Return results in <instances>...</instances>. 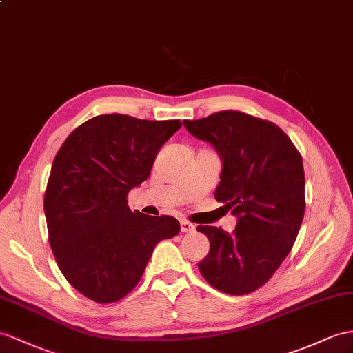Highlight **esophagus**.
<instances>
[{"label":"esophagus","instance_id":"34e87169","mask_svg":"<svg viewBox=\"0 0 353 353\" xmlns=\"http://www.w3.org/2000/svg\"><path fill=\"white\" fill-rule=\"evenodd\" d=\"M194 230V226L192 225V223H188V221H181V232L183 234H190V232H193Z\"/></svg>","mask_w":353,"mask_h":353}]
</instances>
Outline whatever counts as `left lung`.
Masks as SVG:
<instances>
[{
	"instance_id": "8db88e82",
	"label": "left lung",
	"mask_w": 353,
	"mask_h": 353,
	"mask_svg": "<svg viewBox=\"0 0 353 353\" xmlns=\"http://www.w3.org/2000/svg\"><path fill=\"white\" fill-rule=\"evenodd\" d=\"M183 124L217 151L221 174L214 196L236 217L232 234L197 226L210 239L197 266L225 294H250L272 277L296 239L305 210L303 159L281 128L243 112Z\"/></svg>"
}]
</instances>
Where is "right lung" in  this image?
Listing matches in <instances>:
<instances>
[{
    "label": "right lung",
    "mask_w": 353,
    "mask_h": 353,
    "mask_svg": "<svg viewBox=\"0 0 353 353\" xmlns=\"http://www.w3.org/2000/svg\"><path fill=\"white\" fill-rule=\"evenodd\" d=\"M181 125L99 115L57 152L45 193L49 243L67 281L96 303L132 292L154 247L178 235L176 219L132 212L127 194L148 179L157 152Z\"/></svg>",
    "instance_id": "add662e5"
}]
</instances>
